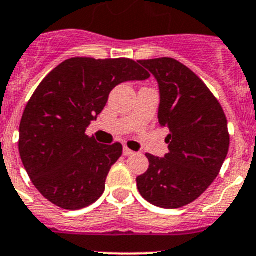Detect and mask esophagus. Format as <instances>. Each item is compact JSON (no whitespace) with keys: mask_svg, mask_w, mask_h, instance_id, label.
Here are the masks:
<instances>
[{"mask_svg":"<svg viewBox=\"0 0 256 256\" xmlns=\"http://www.w3.org/2000/svg\"><path fill=\"white\" fill-rule=\"evenodd\" d=\"M134 154H135L134 150H128V146H125V148H124V156H126V157H130V156H134Z\"/></svg>","mask_w":256,"mask_h":256,"instance_id":"esophagus-1","label":"esophagus"}]
</instances>
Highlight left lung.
Listing matches in <instances>:
<instances>
[{"label": "left lung", "instance_id": "left-lung-1", "mask_svg": "<svg viewBox=\"0 0 256 256\" xmlns=\"http://www.w3.org/2000/svg\"><path fill=\"white\" fill-rule=\"evenodd\" d=\"M158 82V122L168 128L165 158L146 153L148 170L136 178L144 200L179 208L197 200L215 180L230 150L224 110L198 76L172 58L139 60Z\"/></svg>", "mask_w": 256, "mask_h": 256}]
</instances>
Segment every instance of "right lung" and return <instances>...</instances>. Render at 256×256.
<instances>
[{
	"label": "right lung",
	"mask_w": 256,
	"mask_h": 256,
	"mask_svg": "<svg viewBox=\"0 0 256 256\" xmlns=\"http://www.w3.org/2000/svg\"><path fill=\"white\" fill-rule=\"evenodd\" d=\"M150 76L126 58H72L42 80L22 117L19 153L46 200L66 210L88 208L99 200L122 146L99 144L85 134L86 128L104 110L116 86Z\"/></svg>",
	"instance_id": "add662e5"
}]
</instances>
